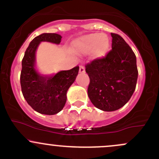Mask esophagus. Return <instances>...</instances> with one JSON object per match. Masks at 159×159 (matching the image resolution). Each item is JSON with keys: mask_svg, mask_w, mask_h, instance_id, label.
Listing matches in <instances>:
<instances>
[{"mask_svg": "<svg viewBox=\"0 0 159 159\" xmlns=\"http://www.w3.org/2000/svg\"><path fill=\"white\" fill-rule=\"evenodd\" d=\"M79 72L81 74L85 73V69L83 66H80V68H79Z\"/></svg>", "mask_w": 159, "mask_h": 159, "instance_id": "obj_1", "label": "esophagus"}]
</instances>
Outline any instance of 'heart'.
Here are the masks:
<instances>
[{"label":"heart","mask_w":159,"mask_h":159,"mask_svg":"<svg viewBox=\"0 0 159 159\" xmlns=\"http://www.w3.org/2000/svg\"><path fill=\"white\" fill-rule=\"evenodd\" d=\"M109 41L106 36L99 34H90L75 40L72 43L73 50L77 53L87 54L93 51L96 57H102L109 49Z\"/></svg>","instance_id":"heart-1"}]
</instances>
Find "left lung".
Segmentation results:
<instances>
[{"label": "left lung", "instance_id": "left-lung-1", "mask_svg": "<svg viewBox=\"0 0 159 159\" xmlns=\"http://www.w3.org/2000/svg\"><path fill=\"white\" fill-rule=\"evenodd\" d=\"M112 49L102 58L86 64L90 78L87 93L95 107L104 111L118 110L126 104L136 87V56L119 34L111 33Z\"/></svg>", "mask_w": 159, "mask_h": 159}]
</instances>
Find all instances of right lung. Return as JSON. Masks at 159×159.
I'll return each instance as SVG.
<instances>
[{
	"label": "right lung",
	"instance_id": "add662e5",
	"mask_svg": "<svg viewBox=\"0 0 159 159\" xmlns=\"http://www.w3.org/2000/svg\"><path fill=\"white\" fill-rule=\"evenodd\" d=\"M62 36L57 34H43L30 42L21 65L20 83L24 98L38 113L54 115L60 112L66 102V93L78 75L79 66L61 71L50 76L42 75L35 69L36 51L43 41L60 44Z\"/></svg>",
	"mask_w": 159,
	"mask_h": 159
}]
</instances>
